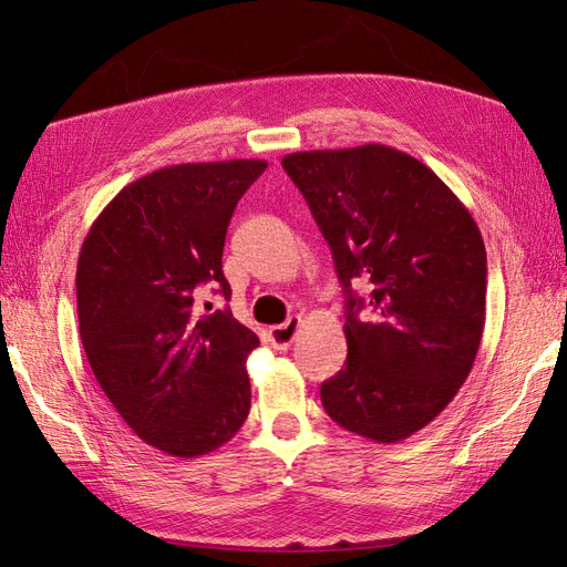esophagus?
<instances>
[{
	"label": "esophagus",
	"instance_id": "1",
	"mask_svg": "<svg viewBox=\"0 0 567 567\" xmlns=\"http://www.w3.org/2000/svg\"><path fill=\"white\" fill-rule=\"evenodd\" d=\"M298 329H300V319H298V317L288 319L286 323L271 326V329H269V342H271V348H277V350H286V348L290 346V342L296 340V336H298Z\"/></svg>",
	"mask_w": 567,
	"mask_h": 567
}]
</instances>
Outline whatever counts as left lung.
<instances>
[{
	"instance_id": "1",
	"label": "left lung",
	"mask_w": 567,
	"mask_h": 567,
	"mask_svg": "<svg viewBox=\"0 0 567 567\" xmlns=\"http://www.w3.org/2000/svg\"><path fill=\"white\" fill-rule=\"evenodd\" d=\"M331 246L346 288L348 359L321 385L340 427L390 444L447 406L485 329L487 255L475 219L431 167L383 144L281 161ZM372 284L370 312L351 281Z\"/></svg>"
}]
</instances>
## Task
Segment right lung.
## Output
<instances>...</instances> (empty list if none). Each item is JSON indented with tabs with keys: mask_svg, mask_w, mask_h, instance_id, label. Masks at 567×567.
<instances>
[{
	"mask_svg": "<svg viewBox=\"0 0 567 567\" xmlns=\"http://www.w3.org/2000/svg\"><path fill=\"white\" fill-rule=\"evenodd\" d=\"M265 161L182 163L127 184L78 257L87 362L117 414L151 447L194 458L229 442L250 411L257 336L229 310L200 315L194 290L229 300L221 250L238 198Z\"/></svg>",
	"mask_w": 567,
	"mask_h": 567,
	"instance_id": "1",
	"label": "right lung"
}]
</instances>
